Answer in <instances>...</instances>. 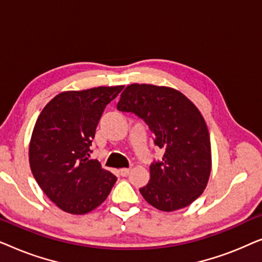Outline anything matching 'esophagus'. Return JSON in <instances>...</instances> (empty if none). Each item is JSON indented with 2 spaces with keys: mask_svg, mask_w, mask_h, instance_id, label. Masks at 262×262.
<instances>
[{
  "mask_svg": "<svg viewBox=\"0 0 262 262\" xmlns=\"http://www.w3.org/2000/svg\"><path fill=\"white\" fill-rule=\"evenodd\" d=\"M119 174L121 177H127V175L130 174V169H128V168H121L119 170Z\"/></svg>",
  "mask_w": 262,
  "mask_h": 262,
  "instance_id": "1",
  "label": "esophagus"
}]
</instances>
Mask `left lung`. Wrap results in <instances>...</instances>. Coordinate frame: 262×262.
Returning <instances> with one entry per match:
<instances>
[{"label": "left lung", "mask_w": 262, "mask_h": 262, "mask_svg": "<svg viewBox=\"0 0 262 262\" xmlns=\"http://www.w3.org/2000/svg\"><path fill=\"white\" fill-rule=\"evenodd\" d=\"M117 108L141 118L164 151L150 164V180L139 188L143 198L167 212L194 202L211 173L209 130L194 103L173 88L134 83L121 93Z\"/></svg>", "instance_id": "1"}]
</instances>
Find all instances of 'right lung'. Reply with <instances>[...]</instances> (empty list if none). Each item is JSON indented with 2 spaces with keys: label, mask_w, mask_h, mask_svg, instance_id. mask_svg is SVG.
Returning a JSON list of instances; mask_svg holds the SVG:
<instances>
[{
  "label": "right lung",
  "mask_w": 262,
  "mask_h": 262,
  "mask_svg": "<svg viewBox=\"0 0 262 262\" xmlns=\"http://www.w3.org/2000/svg\"><path fill=\"white\" fill-rule=\"evenodd\" d=\"M123 88L63 92L38 117L30 143L31 170L42 192L66 212H91L116 184V175L88 156L103 110Z\"/></svg>",
  "instance_id": "right-lung-1"
}]
</instances>
